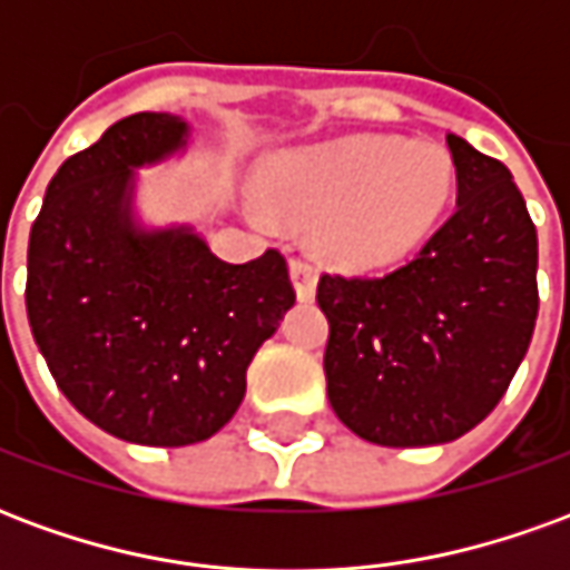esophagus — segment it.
<instances>
[{"instance_id":"obj_1","label":"esophagus","mask_w":570,"mask_h":570,"mask_svg":"<svg viewBox=\"0 0 570 570\" xmlns=\"http://www.w3.org/2000/svg\"><path fill=\"white\" fill-rule=\"evenodd\" d=\"M289 274H293V286H296L298 302H311L314 293H317V272H314V265L296 259L289 265Z\"/></svg>"}]
</instances>
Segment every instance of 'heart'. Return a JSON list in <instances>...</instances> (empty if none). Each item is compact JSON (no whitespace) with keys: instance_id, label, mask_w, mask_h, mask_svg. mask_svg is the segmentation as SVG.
I'll use <instances>...</instances> for the list:
<instances>
[{"instance_id":"heart-1","label":"heart","mask_w":570,"mask_h":570,"mask_svg":"<svg viewBox=\"0 0 570 570\" xmlns=\"http://www.w3.org/2000/svg\"><path fill=\"white\" fill-rule=\"evenodd\" d=\"M452 155L433 140L351 137L281 155L265 195L289 219L314 223V247L342 268L406 259L452 198Z\"/></svg>"}]
</instances>
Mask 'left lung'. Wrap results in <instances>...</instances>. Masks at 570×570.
Returning <instances> with one entry per match:
<instances>
[{"instance_id":"left-lung-1","label":"left lung","mask_w":570,"mask_h":570,"mask_svg":"<svg viewBox=\"0 0 570 570\" xmlns=\"http://www.w3.org/2000/svg\"><path fill=\"white\" fill-rule=\"evenodd\" d=\"M458 200L415 259L384 277L323 274L326 396L387 449L464 436L513 382L538 321V232L501 161L449 134Z\"/></svg>"}]
</instances>
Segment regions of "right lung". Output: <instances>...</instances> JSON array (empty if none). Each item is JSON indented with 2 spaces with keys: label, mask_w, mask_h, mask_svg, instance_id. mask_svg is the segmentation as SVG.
I'll use <instances>...</instances> for the list:
<instances>
[{
  "label": "right lung",
  "mask_w": 570,
  "mask_h": 570,
  "mask_svg": "<svg viewBox=\"0 0 570 570\" xmlns=\"http://www.w3.org/2000/svg\"><path fill=\"white\" fill-rule=\"evenodd\" d=\"M188 130L137 112L67 158L27 253V317L57 387L106 433L167 449L232 421L249 360L296 305L277 249L232 265L191 225L140 223L137 170L186 151Z\"/></svg>",
  "instance_id": "obj_1"
}]
</instances>
